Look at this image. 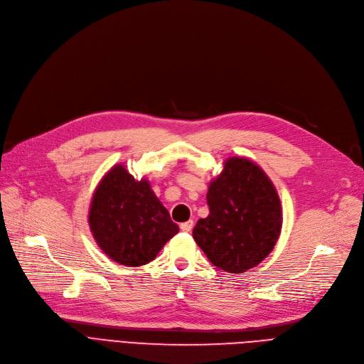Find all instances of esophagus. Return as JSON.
<instances>
[{
	"instance_id": "obj_1",
	"label": "esophagus",
	"mask_w": 364,
	"mask_h": 364,
	"mask_svg": "<svg viewBox=\"0 0 364 364\" xmlns=\"http://www.w3.org/2000/svg\"><path fill=\"white\" fill-rule=\"evenodd\" d=\"M192 228H194V222H192V220H188V222L181 225V230L182 232H191Z\"/></svg>"
}]
</instances>
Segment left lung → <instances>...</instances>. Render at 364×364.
Wrapping results in <instances>:
<instances>
[{
    "label": "left lung",
    "mask_w": 364,
    "mask_h": 364,
    "mask_svg": "<svg viewBox=\"0 0 364 364\" xmlns=\"http://www.w3.org/2000/svg\"><path fill=\"white\" fill-rule=\"evenodd\" d=\"M210 215L192 230L216 267L242 273L260 264L274 248L282 228L277 191L263 168L245 157H230L210 182Z\"/></svg>",
    "instance_id": "1"
}]
</instances>
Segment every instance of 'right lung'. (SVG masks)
<instances>
[{"instance_id":"obj_1","label":"right lung","mask_w":364,"mask_h":364,"mask_svg":"<svg viewBox=\"0 0 364 364\" xmlns=\"http://www.w3.org/2000/svg\"><path fill=\"white\" fill-rule=\"evenodd\" d=\"M88 223L104 254L127 267L154 260L179 232L149 182L135 181L122 164L113 166L95 188Z\"/></svg>"}]
</instances>
